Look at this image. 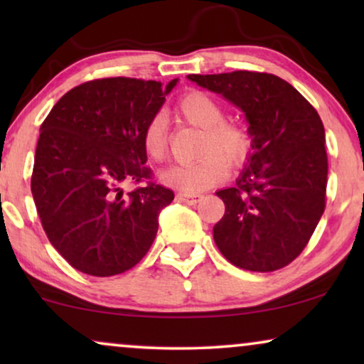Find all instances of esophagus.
<instances>
[{
    "mask_svg": "<svg viewBox=\"0 0 364 364\" xmlns=\"http://www.w3.org/2000/svg\"><path fill=\"white\" fill-rule=\"evenodd\" d=\"M177 198L181 202H186L188 205H196L197 202L202 200V196L200 193H187V192H178L177 193Z\"/></svg>",
    "mask_w": 364,
    "mask_h": 364,
    "instance_id": "esophagus-1",
    "label": "esophagus"
}]
</instances>
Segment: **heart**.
<instances>
[{
    "mask_svg": "<svg viewBox=\"0 0 364 364\" xmlns=\"http://www.w3.org/2000/svg\"><path fill=\"white\" fill-rule=\"evenodd\" d=\"M176 111L183 121L200 127L198 154L193 162L173 164L161 181L177 191L196 193L210 188L228 176V166L240 167L252 151V136L242 122L223 119L225 111L215 97L203 91H188L178 99ZM142 147L149 159L161 162L167 156L166 121L152 116L142 131Z\"/></svg>",
    "mask_w": 364,
    "mask_h": 364,
    "instance_id": "heart-1",
    "label": "heart"
}]
</instances>
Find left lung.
Returning <instances> with one entry per match:
<instances>
[{"label": "left lung", "mask_w": 364, "mask_h": 364, "mask_svg": "<svg viewBox=\"0 0 364 364\" xmlns=\"http://www.w3.org/2000/svg\"><path fill=\"white\" fill-rule=\"evenodd\" d=\"M245 112L252 152L235 187L218 191L225 213L213 240L228 262L275 272L303 252L325 212L328 157L316 109L282 77L233 71L188 74Z\"/></svg>", "instance_id": "8db88e82"}]
</instances>
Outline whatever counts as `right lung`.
<instances>
[{
  "label": "right lung",
  "mask_w": 364,
  "mask_h": 364,
  "mask_svg": "<svg viewBox=\"0 0 364 364\" xmlns=\"http://www.w3.org/2000/svg\"><path fill=\"white\" fill-rule=\"evenodd\" d=\"M176 84L94 79L64 94L41 124L33 198L51 245L76 270L119 275L151 248L173 192L151 181L142 131ZM142 180L123 196L122 183Z\"/></svg>",
  "instance_id": "1"
}]
</instances>
